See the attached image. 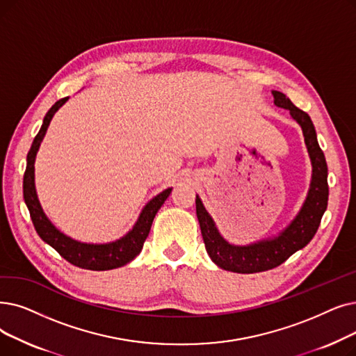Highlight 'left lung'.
Segmentation results:
<instances>
[{"mask_svg": "<svg viewBox=\"0 0 356 356\" xmlns=\"http://www.w3.org/2000/svg\"><path fill=\"white\" fill-rule=\"evenodd\" d=\"M273 103L277 107L289 111L291 118L302 129L304 143L310 156L313 175L310 189L300 209L288 227L280 234L259 240L245 245L228 243L216 228L212 216L205 209L202 200L196 195V215L202 233L205 249L211 260L224 270L237 273H256L280 266L296 252L301 250L312 241L317 233L321 216L327 208L329 184H327V163L318 145L317 134L313 122L305 112L293 103L281 91H272Z\"/></svg>", "mask_w": 356, "mask_h": 356, "instance_id": "obj_1", "label": "left lung"}]
</instances>
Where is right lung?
<instances>
[{"instance_id":"add662e5","label":"right lung","mask_w":356,"mask_h":356,"mask_svg":"<svg viewBox=\"0 0 356 356\" xmlns=\"http://www.w3.org/2000/svg\"><path fill=\"white\" fill-rule=\"evenodd\" d=\"M67 100L68 97L58 100L48 111V113H46L40 131L35 136L33 144L30 147V151L27 154V164L23 177V196L27 209L30 212V218H32V222L39 237L44 243H48L51 247H54V249L65 260H68L71 265L88 270H109L125 266L141 253L144 241L149 234L154 216H156V213L159 212L168 195L172 193L173 188H168L159 193L157 196H154L143 208L132 229H129L128 233L119 240L103 244H92L74 240L65 236L64 233H60V231L49 221L48 216H46L38 199L35 186V160L40 143L43 141L44 134L48 131L54 115L59 111V107H63L65 104Z\"/></svg>"}]
</instances>
